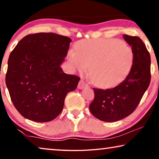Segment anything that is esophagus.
I'll use <instances>...</instances> for the list:
<instances>
[{"mask_svg":"<svg viewBox=\"0 0 159 159\" xmlns=\"http://www.w3.org/2000/svg\"><path fill=\"white\" fill-rule=\"evenodd\" d=\"M87 87H88V84H86L85 82L83 81V80H80L79 84H78L77 88L79 89H82L84 88H87Z\"/></svg>","mask_w":159,"mask_h":159,"instance_id":"34e87169","label":"esophagus"}]
</instances>
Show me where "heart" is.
Listing matches in <instances>:
<instances>
[{"label": "heart", "mask_w": 159, "mask_h": 159, "mask_svg": "<svg viewBox=\"0 0 159 159\" xmlns=\"http://www.w3.org/2000/svg\"><path fill=\"white\" fill-rule=\"evenodd\" d=\"M68 58L80 72L89 69L90 82L100 88L119 83L131 70L134 53L127 43L115 39H97L80 42Z\"/></svg>", "instance_id": "b5f03b06"}]
</instances>
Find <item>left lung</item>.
<instances>
[{"label":"left lung","instance_id":"obj_1","mask_svg":"<svg viewBox=\"0 0 159 159\" xmlns=\"http://www.w3.org/2000/svg\"><path fill=\"white\" fill-rule=\"evenodd\" d=\"M132 47L134 63L125 80L114 88H93L95 98L90 111L99 120L112 122L132 114L148 88L151 82V56L140 38L124 34Z\"/></svg>","mask_w":159,"mask_h":159}]
</instances>
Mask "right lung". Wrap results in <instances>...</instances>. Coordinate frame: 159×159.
<instances>
[{
    "mask_svg": "<svg viewBox=\"0 0 159 159\" xmlns=\"http://www.w3.org/2000/svg\"><path fill=\"white\" fill-rule=\"evenodd\" d=\"M71 42L68 37L40 32L25 36L11 51L6 84L15 108L25 118L52 121L61 112L67 93L77 87L80 78L61 68Z\"/></svg>",
    "mask_w": 159,
    "mask_h": 159,
    "instance_id": "obj_1",
    "label": "right lung"
}]
</instances>
